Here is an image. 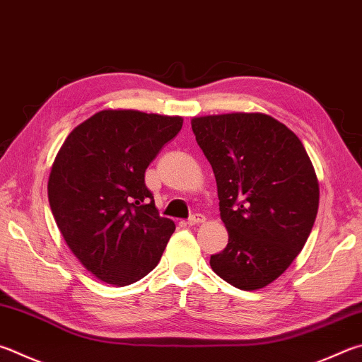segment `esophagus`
Returning <instances> with one entry per match:
<instances>
[{"label":"esophagus","mask_w":362,"mask_h":362,"mask_svg":"<svg viewBox=\"0 0 362 362\" xmlns=\"http://www.w3.org/2000/svg\"><path fill=\"white\" fill-rule=\"evenodd\" d=\"M204 221H206V216L201 215V214H196L193 216H189L187 223L189 226H194V225H201V223H204Z\"/></svg>","instance_id":"esophagus-1"}]
</instances>
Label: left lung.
Instances as JSON below:
<instances>
[{"instance_id": "8db88e82", "label": "left lung", "mask_w": 362, "mask_h": 362, "mask_svg": "<svg viewBox=\"0 0 362 362\" xmlns=\"http://www.w3.org/2000/svg\"><path fill=\"white\" fill-rule=\"evenodd\" d=\"M192 128L214 169L229 238L210 267L239 290H261L310 235L320 202L313 164L299 137L271 115L193 117Z\"/></svg>"}]
</instances>
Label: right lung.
I'll use <instances>...</instances> for the list:
<instances>
[{
	"label": "right lung",
	"instance_id": "right-lung-1",
	"mask_svg": "<svg viewBox=\"0 0 362 362\" xmlns=\"http://www.w3.org/2000/svg\"><path fill=\"white\" fill-rule=\"evenodd\" d=\"M182 117L106 109L71 131L52 164L47 194L71 252L88 272L127 286L153 271L173 235L146 187V169Z\"/></svg>",
	"mask_w": 362,
	"mask_h": 362
}]
</instances>
